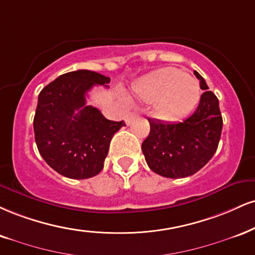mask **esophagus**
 Wrapping results in <instances>:
<instances>
[{
	"label": "esophagus",
	"instance_id": "obj_1",
	"mask_svg": "<svg viewBox=\"0 0 255 255\" xmlns=\"http://www.w3.org/2000/svg\"><path fill=\"white\" fill-rule=\"evenodd\" d=\"M136 116H137V113H130V114H128L127 118H126V124L130 125L131 121H133V120L135 119Z\"/></svg>",
	"mask_w": 255,
	"mask_h": 255
}]
</instances>
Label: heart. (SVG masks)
<instances>
[{"mask_svg": "<svg viewBox=\"0 0 255 255\" xmlns=\"http://www.w3.org/2000/svg\"><path fill=\"white\" fill-rule=\"evenodd\" d=\"M141 101L154 103V112L161 119H177L188 113L199 100L196 79L174 67H166L137 82L133 88Z\"/></svg>", "mask_w": 255, "mask_h": 255, "instance_id": "heart-1", "label": "heart"}]
</instances>
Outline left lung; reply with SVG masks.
Masks as SVG:
<instances>
[{
	"label": "left lung",
	"instance_id": "8db88e82",
	"mask_svg": "<svg viewBox=\"0 0 255 255\" xmlns=\"http://www.w3.org/2000/svg\"><path fill=\"white\" fill-rule=\"evenodd\" d=\"M202 94L197 109L182 122L170 124L148 119L151 130L142 142V153L153 172L166 178L195 174L215 154L222 131L219 100L208 90L197 71Z\"/></svg>",
	"mask_w": 255,
	"mask_h": 255
}]
</instances>
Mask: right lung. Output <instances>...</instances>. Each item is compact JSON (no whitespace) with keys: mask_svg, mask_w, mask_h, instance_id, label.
<instances>
[{"mask_svg":"<svg viewBox=\"0 0 255 255\" xmlns=\"http://www.w3.org/2000/svg\"><path fill=\"white\" fill-rule=\"evenodd\" d=\"M109 77L77 70L64 73L40 91L34 121L39 153L61 176L87 179L102 171L110 140L124 121H110L87 106L94 85L108 88Z\"/></svg>","mask_w":255,"mask_h":255,"instance_id":"1","label":"right lung"}]
</instances>
